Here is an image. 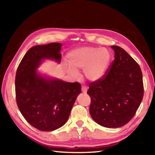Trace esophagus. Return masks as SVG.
Returning <instances> with one entry per match:
<instances>
[{"instance_id": "34e87169", "label": "esophagus", "mask_w": 155, "mask_h": 155, "mask_svg": "<svg viewBox=\"0 0 155 155\" xmlns=\"http://www.w3.org/2000/svg\"><path fill=\"white\" fill-rule=\"evenodd\" d=\"M81 90H82V91L83 93H86L87 91V87L85 85H83L82 87H81Z\"/></svg>"}]
</instances>
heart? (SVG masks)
<instances>
[{
    "label": "heart",
    "mask_w": 155,
    "mask_h": 155,
    "mask_svg": "<svg viewBox=\"0 0 155 155\" xmlns=\"http://www.w3.org/2000/svg\"><path fill=\"white\" fill-rule=\"evenodd\" d=\"M71 66H66L70 74H77V69H84V76L87 80L96 81L105 74L109 66L111 54L106 48L98 47H81L73 50L68 54Z\"/></svg>",
    "instance_id": "obj_1"
}]
</instances>
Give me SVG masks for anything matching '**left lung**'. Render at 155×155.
I'll return each instance as SVG.
<instances>
[{
  "label": "left lung",
  "instance_id": "left-lung-1",
  "mask_svg": "<svg viewBox=\"0 0 155 155\" xmlns=\"http://www.w3.org/2000/svg\"><path fill=\"white\" fill-rule=\"evenodd\" d=\"M115 59L105 74L89 84L90 113L96 123L107 128H118L134 117L143 96L140 65L124 49L112 46Z\"/></svg>",
  "mask_w": 155,
  "mask_h": 155
}]
</instances>
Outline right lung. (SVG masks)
<instances>
[{"mask_svg": "<svg viewBox=\"0 0 155 155\" xmlns=\"http://www.w3.org/2000/svg\"><path fill=\"white\" fill-rule=\"evenodd\" d=\"M61 44L31 48L20 61L15 74V98L21 114L37 129L52 131L66 123L81 92L78 82L69 83L41 76L37 68L43 59L61 61Z\"/></svg>", "mask_w": 155, "mask_h": 155, "instance_id": "1", "label": "right lung"}]
</instances>
